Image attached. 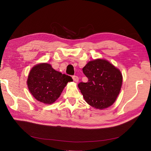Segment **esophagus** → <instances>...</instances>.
Instances as JSON below:
<instances>
[{
  "instance_id": "esophagus-1",
  "label": "esophagus",
  "mask_w": 151,
  "mask_h": 151,
  "mask_svg": "<svg viewBox=\"0 0 151 151\" xmlns=\"http://www.w3.org/2000/svg\"><path fill=\"white\" fill-rule=\"evenodd\" d=\"M72 79H73V80H74V81L75 82V83H78V82H79V77H77V76H73L72 77Z\"/></svg>"
}]
</instances>
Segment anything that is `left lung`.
Here are the masks:
<instances>
[{
	"mask_svg": "<svg viewBox=\"0 0 151 151\" xmlns=\"http://www.w3.org/2000/svg\"><path fill=\"white\" fill-rule=\"evenodd\" d=\"M88 83H80L78 87L86 102L99 109L107 108L115 103L122 86L120 70L107 60L97 58L83 68Z\"/></svg>",
	"mask_w": 151,
	"mask_h": 151,
	"instance_id": "8db88e82",
	"label": "left lung"
}]
</instances>
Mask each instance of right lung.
I'll use <instances>...</instances> for the list:
<instances>
[{
  "instance_id": "right-lung-1",
  "label": "right lung",
  "mask_w": 151,
  "mask_h": 151,
  "mask_svg": "<svg viewBox=\"0 0 151 151\" xmlns=\"http://www.w3.org/2000/svg\"><path fill=\"white\" fill-rule=\"evenodd\" d=\"M73 81L70 76L62 74L47 63H41L31 68L27 85L31 95L37 101L51 104L60 97L68 82Z\"/></svg>"
}]
</instances>
